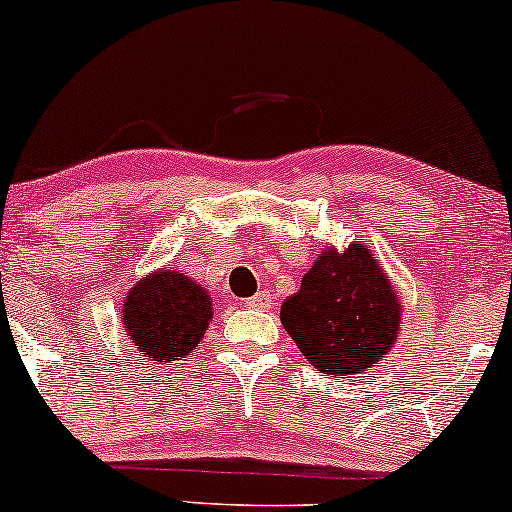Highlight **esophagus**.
I'll use <instances>...</instances> for the list:
<instances>
[{"mask_svg": "<svg viewBox=\"0 0 512 512\" xmlns=\"http://www.w3.org/2000/svg\"><path fill=\"white\" fill-rule=\"evenodd\" d=\"M245 307L248 309H269L271 307V297L267 293H257L245 300Z\"/></svg>", "mask_w": 512, "mask_h": 512, "instance_id": "esophagus-1", "label": "esophagus"}]
</instances>
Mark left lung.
<instances>
[{
  "label": "left lung",
  "instance_id": "left-lung-1",
  "mask_svg": "<svg viewBox=\"0 0 512 512\" xmlns=\"http://www.w3.org/2000/svg\"><path fill=\"white\" fill-rule=\"evenodd\" d=\"M281 323L312 366L335 378L387 354L399 331V304L390 278L357 241L345 252H323L300 293L283 302Z\"/></svg>",
  "mask_w": 512,
  "mask_h": 512
}]
</instances>
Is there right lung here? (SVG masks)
Here are the masks:
<instances>
[{"mask_svg":"<svg viewBox=\"0 0 512 512\" xmlns=\"http://www.w3.org/2000/svg\"><path fill=\"white\" fill-rule=\"evenodd\" d=\"M125 331L144 357L177 361L198 347L212 316L210 297L179 271H158L132 288L125 302Z\"/></svg>","mask_w":512,"mask_h":512,"instance_id":"add662e5","label":"right lung"}]
</instances>
